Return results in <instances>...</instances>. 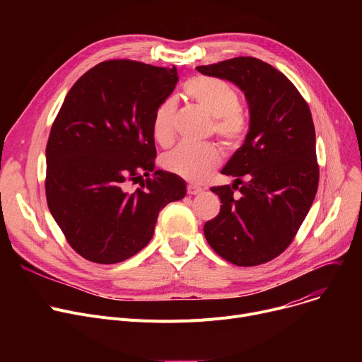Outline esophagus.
<instances>
[{
	"label": "esophagus",
	"instance_id": "1",
	"mask_svg": "<svg viewBox=\"0 0 362 362\" xmlns=\"http://www.w3.org/2000/svg\"><path fill=\"white\" fill-rule=\"evenodd\" d=\"M202 192V187L197 185H187V195H198Z\"/></svg>",
	"mask_w": 362,
	"mask_h": 362
}]
</instances>
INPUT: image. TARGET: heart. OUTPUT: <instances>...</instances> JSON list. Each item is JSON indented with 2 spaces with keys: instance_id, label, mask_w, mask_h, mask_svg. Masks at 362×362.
I'll return each instance as SVG.
<instances>
[{
  "instance_id": "b5f03b06",
  "label": "heart",
  "mask_w": 362,
  "mask_h": 362,
  "mask_svg": "<svg viewBox=\"0 0 362 362\" xmlns=\"http://www.w3.org/2000/svg\"><path fill=\"white\" fill-rule=\"evenodd\" d=\"M185 93L197 105L214 117L213 132L221 144L230 151L243 145L250 133V120L240 110L238 90L223 79L213 76H194L185 82ZM177 103L175 98L163 101L152 122V133L161 145L175 139V117ZM220 152L211 145L180 144L163 157V167L187 180L201 182L220 164Z\"/></svg>"
}]
</instances>
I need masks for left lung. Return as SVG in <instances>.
<instances>
[{
  "label": "left lung",
  "mask_w": 362,
  "mask_h": 362,
  "mask_svg": "<svg viewBox=\"0 0 362 362\" xmlns=\"http://www.w3.org/2000/svg\"><path fill=\"white\" fill-rule=\"evenodd\" d=\"M197 70L233 82L250 105L248 136L221 170L236 180L211 187L223 205L205 223L204 235L235 265L269 262L292 243L317 194L320 167L310 107L286 76L254 57Z\"/></svg>",
  "instance_id": "1"
}]
</instances>
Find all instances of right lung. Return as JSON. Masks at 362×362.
<instances>
[{
  "instance_id": "right-lung-1",
  "label": "right lung",
  "mask_w": 362,
  "mask_h": 362,
  "mask_svg": "<svg viewBox=\"0 0 362 362\" xmlns=\"http://www.w3.org/2000/svg\"><path fill=\"white\" fill-rule=\"evenodd\" d=\"M177 81L176 67L108 60L66 95L47 144L45 195L66 240L85 259L116 264L138 254L158 213L185 197L183 179L154 170L152 122Z\"/></svg>"
}]
</instances>
